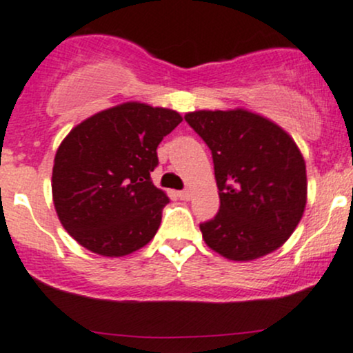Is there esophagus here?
Instances as JSON below:
<instances>
[{"label": "esophagus", "mask_w": 353, "mask_h": 353, "mask_svg": "<svg viewBox=\"0 0 353 353\" xmlns=\"http://www.w3.org/2000/svg\"><path fill=\"white\" fill-rule=\"evenodd\" d=\"M177 196H179L181 199H183V201H188V199L191 198V191H190V190L179 191V193H177Z\"/></svg>", "instance_id": "1"}]
</instances>
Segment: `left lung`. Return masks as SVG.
I'll use <instances>...</instances> for the list:
<instances>
[{
    "label": "left lung",
    "instance_id": "obj_1",
    "mask_svg": "<svg viewBox=\"0 0 353 353\" xmlns=\"http://www.w3.org/2000/svg\"><path fill=\"white\" fill-rule=\"evenodd\" d=\"M212 150L220 210L199 225L206 245L230 261H252L287 243L307 203L305 162L294 138L252 110L184 116Z\"/></svg>",
    "mask_w": 353,
    "mask_h": 353
}]
</instances>
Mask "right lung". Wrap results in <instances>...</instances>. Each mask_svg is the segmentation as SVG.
Segmentation results:
<instances>
[{
  "mask_svg": "<svg viewBox=\"0 0 353 353\" xmlns=\"http://www.w3.org/2000/svg\"><path fill=\"white\" fill-rule=\"evenodd\" d=\"M181 121L177 110L133 101L87 117L66 134L52 165V201L78 244L121 258L154 239L169 196L150 172L157 147Z\"/></svg>",
  "mask_w": 353,
  "mask_h": 353,
  "instance_id": "obj_1",
  "label": "right lung"
}]
</instances>
